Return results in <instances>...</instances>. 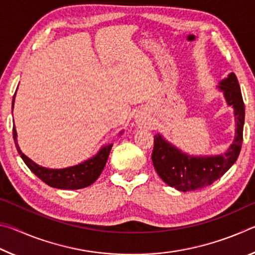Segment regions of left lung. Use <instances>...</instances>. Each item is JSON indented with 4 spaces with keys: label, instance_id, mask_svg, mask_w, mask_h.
I'll return each mask as SVG.
<instances>
[{
    "label": "left lung",
    "instance_id": "left-lung-1",
    "mask_svg": "<svg viewBox=\"0 0 255 255\" xmlns=\"http://www.w3.org/2000/svg\"><path fill=\"white\" fill-rule=\"evenodd\" d=\"M219 89L224 91L228 105L234 107L236 120V137L225 154L192 157L181 153L159 135L154 136L152 161L155 170L164 182L180 191H192L213 184L230 170L240 155L243 143L245 107L234 73L221 82Z\"/></svg>",
    "mask_w": 255,
    "mask_h": 255
}]
</instances>
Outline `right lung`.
Here are the masks:
<instances>
[{"label": "right lung", "mask_w": 255, "mask_h": 255, "mask_svg": "<svg viewBox=\"0 0 255 255\" xmlns=\"http://www.w3.org/2000/svg\"><path fill=\"white\" fill-rule=\"evenodd\" d=\"M13 102L14 96L13 101H12V107H13ZM13 139L15 143L16 150H18V153L20 154L21 158L23 159V162L27 164L30 171L33 172L42 182L48 184L49 187L57 189L75 190L91 185L94 181L99 178V175L101 174L103 167H105L107 163V159L109 157L110 149L112 147V144L105 146V147H102L100 149V152H99L93 158L83 162L82 164H79V165L66 167V169L53 170L37 165L36 163H33L31 159L25 156V155L21 152L18 143H16V131L14 126Z\"/></svg>", "instance_id": "obj_1"}]
</instances>
